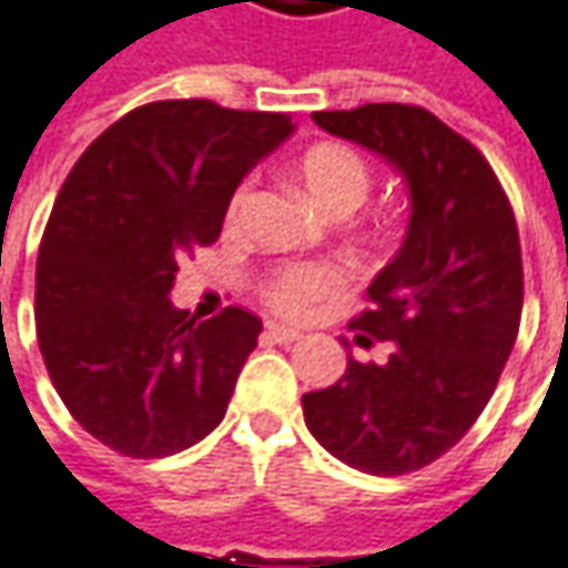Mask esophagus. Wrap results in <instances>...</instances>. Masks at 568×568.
I'll return each instance as SVG.
<instances>
[{
	"label": "esophagus",
	"instance_id": "esophagus-1",
	"mask_svg": "<svg viewBox=\"0 0 568 568\" xmlns=\"http://www.w3.org/2000/svg\"><path fill=\"white\" fill-rule=\"evenodd\" d=\"M263 336H266L270 343H295V339H298L302 333L292 331V327H283V324H266Z\"/></svg>",
	"mask_w": 568,
	"mask_h": 568
}]
</instances>
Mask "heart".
I'll use <instances>...</instances> for the list:
<instances>
[{
    "label": "heart",
    "instance_id": "b5f03b06",
    "mask_svg": "<svg viewBox=\"0 0 568 568\" xmlns=\"http://www.w3.org/2000/svg\"><path fill=\"white\" fill-rule=\"evenodd\" d=\"M298 181L305 184L311 200L331 215H349L356 212L368 193H372V168L362 152L343 142H324L308 149L298 159ZM251 200V181L237 186L225 210V225H235L241 212ZM346 288V273L336 263L324 260H292L266 266L257 276L260 302L270 311L305 321L314 311H321L327 302L339 298Z\"/></svg>",
    "mask_w": 568,
    "mask_h": 568
}]
</instances>
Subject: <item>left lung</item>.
Listing matches in <instances>:
<instances>
[{"label": "left lung", "mask_w": 568, "mask_h": 568, "mask_svg": "<svg viewBox=\"0 0 568 568\" xmlns=\"http://www.w3.org/2000/svg\"><path fill=\"white\" fill-rule=\"evenodd\" d=\"M314 123L407 178L404 247L349 321L387 358L356 362L302 397L311 435L343 464L400 477L455 448L489 404L515 346L525 270L515 212L483 152L419 104L317 111Z\"/></svg>", "instance_id": "left-lung-1"}]
</instances>
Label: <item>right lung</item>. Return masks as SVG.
<instances>
[{"label": "right lung", "instance_id": "1", "mask_svg": "<svg viewBox=\"0 0 568 568\" xmlns=\"http://www.w3.org/2000/svg\"><path fill=\"white\" fill-rule=\"evenodd\" d=\"M288 133V113L152 101L69 171L38 251L40 356L72 419L116 455H178L222 423L263 324L237 305L196 324L168 292Z\"/></svg>", "mask_w": 568, "mask_h": 568}]
</instances>
